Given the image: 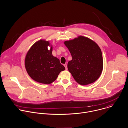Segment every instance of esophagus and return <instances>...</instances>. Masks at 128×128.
I'll list each match as a JSON object with an SVG mask.
<instances>
[{"mask_svg":"<svg viewBox=\"0 0 128 128\" xmlns=\"http://www.w3.org/2000/svg\"><path fill=\"white\" fill-rule=\"evenodd\" d=\"M64 67H65V69H66V70H67V65L66 64H65L64 65Z\"/></svg>","mask_w":128,"mask_h":128,"instance_id":"obj_1","label":"esophagus"}]
</instances>
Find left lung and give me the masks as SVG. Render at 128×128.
<instances>
[{
    "label": "left lung",
    "instance_id": "obj_1",
    "mask_svg": "<svg viewBox=\"0 0 128 128\" xmlns=\"http://www.w3.org/2000/svg\"><path fill=\"white\" fill-rule=\"evenodd\" d=\"M64 44L72 57L68 63V69L75 81L81 85L96 81L103 69L102 53L98 44L83 36L65 41Z\"/></svg>",
    "mask_w": 128,
    "mask_h": 128
}]
</instances>
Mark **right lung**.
<instances>
[{
	"label": "right lung",
	"mask_w": 128,
	"mask_h": 128,
	"mask_svg": "<svg viewBox=\"0 0 128 128\" xmlns=\"http://www.w3.org/2000/svg\"><path fill=\"white\" fill-rule=\"evenodd\" d=\"M48 41L40 40L30 48L25 58V67L29 76L34 80L49 84L54 81L61 71L65 69L59 59L52 55Z\"/></svg>",
	"instance_id": "right-lung-1"
}]
</instances>
